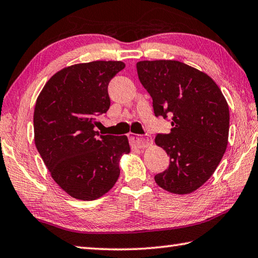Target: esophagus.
Masks as SVG:
<instances>
[{"label":"esophagus","mask_w":258,"mask_h":258,"mask_svg":"<svg viewBox=\"0 0 258 258\" xmlns=\"http://www.w3.org/2000/svg\"><path fill=\"white\" fill-rule=\"evenodd\" d=\"M130 141L133 143V145H135L136 148L139 149H144L146 146L150 145L152 143V140L149 138H142V136L136 135V134H132L130 136Z\"/></svg>","instance_id":"34e87169"}]
</instances>
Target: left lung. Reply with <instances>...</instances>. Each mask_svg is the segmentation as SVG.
<instances>
[{
  "instance_id": "1",
  "label": "left lung",
  "mask_w": 258,
  "mask_h": 258,
  "mask_svg": "<svg viewBox=\"0 0 258 258\" xmlns=\"http://www.w3.org/2000/svg\"><path fill=\"white\" fill-rule=\"evenodd\" d=\"M136 69L153 99L155 116L170 117L172 126L169 134L155 138L170 158L155 182L171 194L194 192L214 174L227 149L226 98L208 75L176 60H144Z\"/></svg>"
}]
</instances>
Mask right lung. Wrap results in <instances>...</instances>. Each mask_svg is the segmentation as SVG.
Listing matches in <instances>:
<instances>
[{
  "label": "right lung",
  "mask_w": 258,
  "mask_h": 258,
  "mask_svg": "<svg viewBox=\"0 0 258 258\" xmlns=\"http://www.w3.org/2000/svg\"><path fill=\"white\" fill-rule=\"evenodd\" d=\"M122 61L73 64L54 74L38 96L34 143L52 179L73 198L95 200L113 188L127 136L99 135L96 117L110 106L108 84Z\"/></svg>",
  "instance_id": "1"
}]
</instances>
